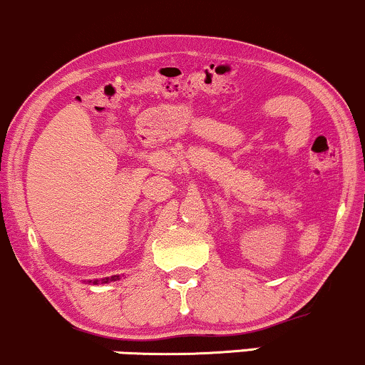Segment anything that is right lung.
<instances>
[{
  "label": "right lung",
  "instance_id": "1",
  "mask_svg": "<svg viewBox=\"0 0 365 365\" xmlns=\"http://www.w3.org/2000/svg\"><path fill=\"white\" fill-rule=\"evenodd\" d=\"M118 279H120V276H118V274H115V276L103 277V279H100V281H98V279H94V281L89 279L88 282H93V284H100V282H101V284H108V282H112V281H118Z\"/></svg>",
  "mask_w": 365,
  "mask_h": 365
}]
</instances>
